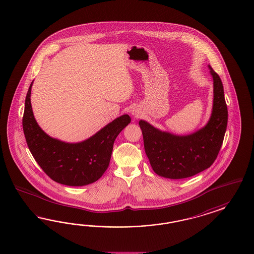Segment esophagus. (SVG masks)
I'll return each instance as SVG.
<instances>
[{
  "instance_id": "esophagus-1",
  "label": "esophagus",
  "mask_w": 254,
  "mask_h": 254,
  "mask_svg": "<svg viewBox=\"0 0 254 254\" xmlns=\"http://www.w3.org/2000/svg\"><path fill=\"white\" fill-rule=\"evenodd\" d=\"M131 115H133L134 117H138L139 116V114H140V111H139V109H137V108H132L131 109Z\"/></svg>"
}]
</instances>
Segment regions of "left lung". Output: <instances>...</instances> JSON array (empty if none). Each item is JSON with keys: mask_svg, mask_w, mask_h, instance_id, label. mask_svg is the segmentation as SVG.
Here are the masks:
<instances>
[{"mask_svg": "<svg viewBox=\"0 0 254 254\" xmlns=\"http://www.w3.org/2000/svg\"><path fill=\"white\" fill-rule=\"evenodd\" d=\"M214 80L213 112L206 126L185 136L155 129L139 122L144 148L150 166L160 176L184 179L210 168L222 146L228 123V110L220 77L209 66Z\"/></svg>", "mask_w": 254, "mask_h": 254, "instance_id": "obj_1", "label": "left lung"}]
</instances>
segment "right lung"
Here are the masks:
<instances>
[{
  "label": "right lung",
  "mask_w": 254,
  "mask_h": 254,
  "mask_svg": "<svg viewBox=\"0 0 254 254\" xmlns=\"http://www.w3.org/2000/svg\"><path fill=\"white\" fill-rule=\"evenodd\" d=\"M32 84L22 117L23 132L32 155L42 170L57 183L69 187L94 183L108 168L115 139L131 123V118L123 115L81 143L57 140L42 131L34 118L30 100Z\"/></svg>",
  "instance_id": "right-lung-1"
}]
</instances>
